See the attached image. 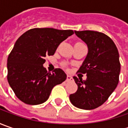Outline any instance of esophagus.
<instances>
[{"mask_svg":"<svg viewBox=\"0 0 128 128\" xmlns=\"http://www.w3.org/2000/svg\"><path fill=\"white\" fill-rule=\"evenodd\" d=\"M72 80V78L71 76H67V78H66V81L68 82V81H70Z\"/></svg>","mask_w":128,"mask_h":128,"instance_id":"34e87169","label":"esophagus"}]
</instances>
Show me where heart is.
<instances>
[{"label":"heart","instance_id":"b5f03b06","mask_svg":"<svg viewBox=\"0 0 128 128\" xmlns=\"http://www.w3.org/2000/svg\"><path fill=\"white\" fill-rule=\"evenodd\" d=\"M77 43H78V42H77Z\"/></svg>","mask_w":128,"mask_h":128}]
</instances>
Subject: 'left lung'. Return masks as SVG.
<instances>
[{
    "label": "left lung",
    "mask_w": 128,
    "mask_h": 128,
    "mask_svg": "<svg viewBox=\"0 0 128 128\" xmlns=\"http://www.w3.org/2000/svg\"><path fill=\"white\" fill-rule=\"evenodd\" d=\"M75 33L88 48V55L78 71L86 74L87 79L73 77L78 90L70 96V100L76 108L92 110L102 106L118 84L119 53L112 40L102 32L83 30Z\"/></svg>",
    "instance_id": "obj_1"
}]
</instances>
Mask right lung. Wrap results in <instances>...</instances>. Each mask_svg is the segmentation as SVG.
I'll use <instances>...</instances> for the list:
<instances>
[{
  "instance_id": "add662e5",
  "label": "right lung",
  "mask_w": 128,
  "mask_h": 128,
  "mask_svg": "<svg viewBox=\"0 0 128 128\" xmlns=\"http://www.w3.org/2000/svg\"><path fill=\"white\" fill-rule=\"evenodd\" d=\"M72 30L50 28H32L16 42L8 58V81L17 98L28 105H39L48 99L54 86L66 80L60 68L52 73L43 67L48 56H53L57 48L72 36Z\"/></svg>"
}]
</instances>
